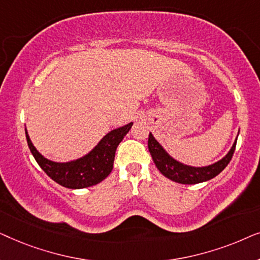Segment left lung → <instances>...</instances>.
<instances>
[{"label": "left lung", "instance_id": "1", "mask_svg": "<svg viewBox=\"0 0 260 260\" xmlns=\"http://www.w3.org/2000/svg\"><path fill=\"white\" fill-rule=\"evenodd\" d=\"M237 142H234L233 147L231 148L225 157L215 162L214 165L207 167H189L182 163L177 162L172 156L167 154V151L163 149L157 141L155 140L151 134H149L148 148L150 151V155L154 163L157 167V169L169 180L175 181L177 183L182 184H195L205 182L215 177L218 174L222 172L229 165L231 158H232L233 152L236 150Z\"/></svg>", "mask_w": 260, "mask_h": 260}]
</instances>
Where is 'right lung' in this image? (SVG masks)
<instances>
[{"label": "right lung", "instance_id": "add662e5", "mask_svg": "<svg viewBox=\"0 0 260 260\" xmlns=\"http://www.w3.org/2000/svg\"><path fill=\"white\" fill-rule=\"evenodd\" d=\"M131 126L133 123H129L118 129L110 131L90 154L76 161L66 163L53 162L45 158L31 143L27 130L26 137L28 147L35 161L53 181L62 187L80 189V188L94 186L109 176L113 168L116 149L124 136L129 133Z\"/></svg>", "mask_w": 260, "mask_h": 260}]
</instances>
